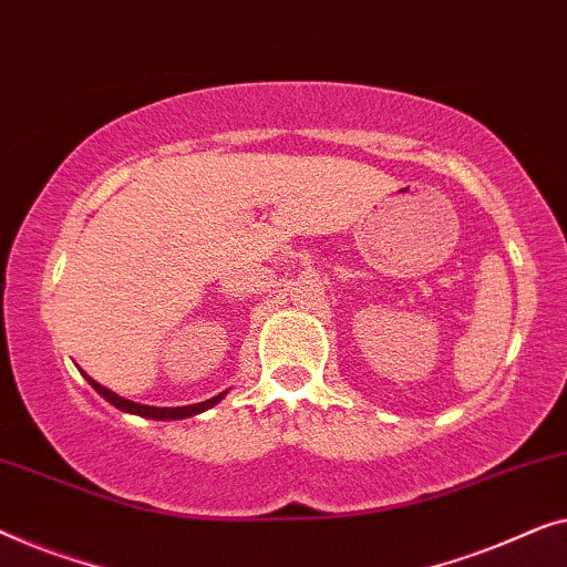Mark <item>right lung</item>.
<instances>
[{"instance_id": "1", "label": "right lung", "mask_w": 567, "mask_h": 567, "mask_svg": "<svg viewBox=\"0 0 567 567\" xmlns=\"http://www.w3.org/2000/svg\"><path fill=\"white\" fill-rule=\"evenodd\" d=\"M84 380L90 382V385L97 390V393L105 398L107 403H113L115 409H121L125 413H135V416H143V419H156V421H179V419H189V416H197V413H203L207 409H213L215 403H220L223 398H226L228 390H223V393L207 398L203 403H193V405H177V409H156V405H143V403H133L127 401V398L113 393V390H107L105 385H100L97 380H92L90 374L82 372Z\"/></svg>"}]
</instances>
